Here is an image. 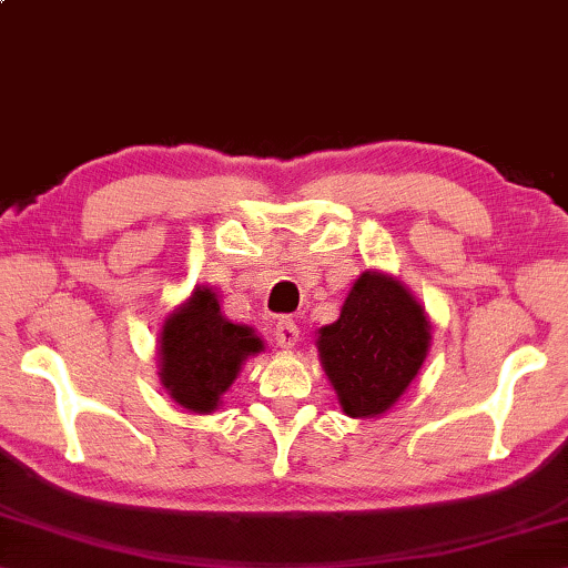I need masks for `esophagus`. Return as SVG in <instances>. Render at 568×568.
Returning <instances> with one entry per match:
<instances>
[{
  "instance_id": "obj_1",
  "label": "esophagus",
  "mask_w": 568,
  "mask_h": 568,
  "mask_svg": "<svg viewBox=\"0 0 568 568\" xmlns=\"http://www.w3.org/2000/svg\"><path fill=\"white\" fill-rule=\"evenodd\" d=\"M274 336H276V344H280L282 348L296 346V341H298V326H296V321L288 318V316H282L280 321H276Z\"/></svg>"
}]
</instances>
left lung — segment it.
I'll use <instances>...</instances> for the list:
<instances>
[{"instance_id": "8db88e82", "label": "left lung", "mask_w": 568, "mask_h": 568, "mask_svg": "<svg viewBox=\"0 0 568 568\" xmlns=\"http://www.w3.org/2000/svg\"><path fill=\"white\" fill-rule=\"evenodd\" d=\"M318 353L351 417H376L400 398L430 344L423 306L378 272L351 286L336 324L318 331Z\"/></svg>"}]
</instances>
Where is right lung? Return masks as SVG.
Wrapping results in <instances>:
<instances>
[{"instance_id":"add662e5","label":"right lung","mask_w":568,"mask_h":568,"mask_svg":"<svg viewBox=\"0 0 568 568\" xmlns=\"http://www.w3.org/2000/svg\"><path fill=\"white\" fill-rule=\"evenodd\" d=\"M262 351L250 326L230 324L210 288H195L160 334V378L170 398L192 413H212L237 378L242 361Z\"/></svg>"}]
</instances>
